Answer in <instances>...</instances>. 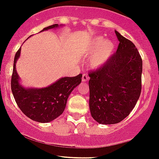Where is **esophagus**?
I'll use <instances>...</instances> for the list:
<instances>
[{"mask_svg": "<svg viewBox=\"0 0 159 159\" xmlns=\"http://www.w3.org/2000/svg\"><path fill=\"white\" fill-rule=\"evenodd\" d=\"M89 77L88 75L85 74L83 75V82H87L89 80Z\"/></svg>", "mask_w": 159, "mask_h": 159, "instance_id": "1", "label": "esophagus"}]
</instances>
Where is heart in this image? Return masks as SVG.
<instances>
[{
  "label": "heart",
  "mask_w": 159,
  "mask_h": 159,
  "mask_svg": "<svg viewBox=\"0 0 159 159\" xmlns=\"http://www.w3.org/2000/svg\"><path fill=\"white\" fill-rule=\"evenodd\" d=\"M116 45L111 40H104L102 37L92 38L85 46V53L91 56L89 66L92 69H98L106 65L113 56Z\"/></svg>",
  "instance_id": "obj_1"
}]
</instances>
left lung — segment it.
<instances>
[{
    "label": "left lung",
    "instance_id": "8db88e82",
    "mask_svg": "<svg viewBox=\"0 0 159 159\" xmlns=\"http://www.w3.org/2000/svg\"><path fill=\"white\" fill-rule=\"evenodd\" d=\"M116 52L101 68L89 73V108L96 122L116 124L128 116L141 92L142 58L134 44L115 31Z\"/></svg>",
    "mask_w": 159,
    "mask_h": 159
}]
</instances>
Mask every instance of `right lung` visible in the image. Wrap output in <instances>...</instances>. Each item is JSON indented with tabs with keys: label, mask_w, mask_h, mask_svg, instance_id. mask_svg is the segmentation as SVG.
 I'll return each mask as SVG.
<instances>
[{
	"label": "right lung",
	"mask_w": 159,
	"mask_h": 159,
	"mask_svg": "<svg viewBox=\"0 0 159 159\" xmlns=\"http://www.w3.org/2000/svg\"><path fill=\"white\" fill-rule=\"evenodd\" d=\"M58 27V24H55L41 31ZM20 53L21 48L14 58L11 79V89L16 102L22 113L32 120L42 123L51 122L63 113L69 95L81 83L83 75L62 77L45 88H25L19 83L20 78L16 68Z\"/></svg>",
	"instance_id": "1"
}]
</instances>
